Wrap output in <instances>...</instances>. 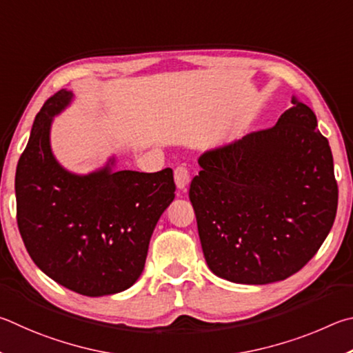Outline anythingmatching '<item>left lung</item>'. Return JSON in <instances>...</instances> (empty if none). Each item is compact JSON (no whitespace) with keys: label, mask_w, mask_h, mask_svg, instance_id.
<instances>
[{"label":"left lung","mask_w":353,"mask_h":353,"mask_svg":"<svg viewBox=\"0 0 353 353\" xmlns=\"http://www.w3.org/2000/svg\"><path fill=\"white\" fill-rule=\"evenodd\" d=\"M71 99L60 90L35 116L15 173L17 223L43 273L96 298L139 279L154 225L176 186L170 167L144 173L107 165L85 176L65 170L51 152L49 130Z\"/></svg>","instance_id":"obj_1"}]
</instances>
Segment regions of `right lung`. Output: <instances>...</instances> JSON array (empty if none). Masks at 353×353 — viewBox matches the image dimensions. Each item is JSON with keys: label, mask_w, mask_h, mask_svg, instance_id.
Masks as SVG:
<instances>
[{"label": "right lung", "mask_w": 353, "mask_h": 353, "mask_svg": "<svg viewBox=\"0 0 353 353\" xmlns=\"http://www.w3.org/2000/svg\"><path fill=\"white\" fill-rule=\"evenodd\" d=\"M189 188L208 267L236 283L283 281L316 254L338 208L325 136L298 99L276 125L201 157Z\"/></svg>", "instance_id": "obj_1"}]
</instances>
